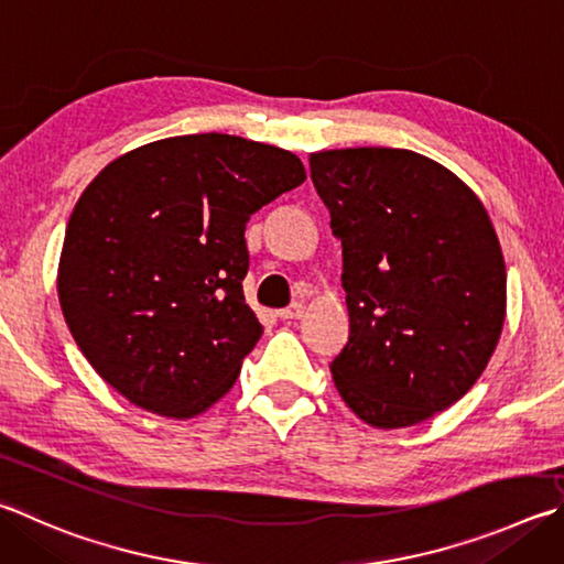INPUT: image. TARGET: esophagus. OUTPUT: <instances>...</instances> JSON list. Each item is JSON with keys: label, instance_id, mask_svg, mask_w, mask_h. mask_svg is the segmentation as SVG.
<instances>
[{"label": "esophagus", "instance_id": "esophagus-1", "mask_svg": "<svg viewBox=\"0 0 564 564\" xmlns=\"http://www.w3.org/2000/svg\"><path fill=\"white\" fill-rule=\"evenodd\" d=\"M303 303H291L289 308H283V311H279V315L283 317V321H299V317L303 315Z\"/></svg>", "mask_w": 564, "mask_h": 564}]
</instances>
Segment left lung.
Segmentation results:
<instances>
[{
	"instance_id": "left-lung-1",
	"label": "left lung",
	"mask_w": 564,
	"mask_h": 564,
	"mask_svg": "<svg viewBox=\"0 0 564 564\" xmlns=\"http://www.w3.org/2000/svg\"><path fill=\"white\" fill-rule=\"evenodd\" d=\"M343 239L350 337L330 362L367 424L399 429L458 402L506 321V263L484 204L454 172L394 148L311 155Z\"/></svg>"
}]
</instances>
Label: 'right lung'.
I'll return each mask as SVG.
<instances>
[{"instance_id": "obj_1", "label": "right lung", "mask_w": 564, "mask_h": 564, "mask_svg": "<svg viewBox=\"0 0 564 564\" xmlns=\"http://www.w3.org/2000/svg\"><path fill=\"white\" fill-rule=\"evenodd\" d=\"M303 180L293 152L221 132L112 160L80 194L58 263L61 311L94 370L162 416L227 394L263 333L241 285L247 221Z\"/></svg>"}]
</instances>
